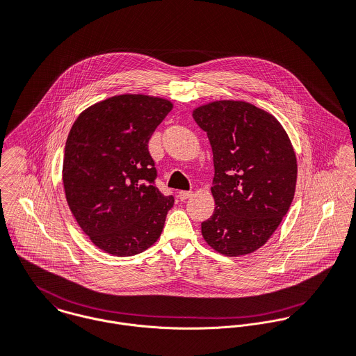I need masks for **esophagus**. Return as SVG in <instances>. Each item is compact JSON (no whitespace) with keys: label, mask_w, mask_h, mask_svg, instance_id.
Masks as SVG:
<instances>
[{"label":"esophagus","mask_w":356,"mask_h":356,"mask_svg":"<svg viewBox=\"0 0 356 356\" xmlns=\"http://www.w3.org/2000/svg\"><path fill=\"white\" fill-rule=\"evenodd\" d=\"M192 196H193V192H192V191H181L179 195H178V197H179L181 200H186V199H189V197H192Z\"/></svg>","instance_id":"obj_1"}]
</instances>
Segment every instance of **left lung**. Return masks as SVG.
I'll list each match as a JSON object with an SVG mask.
<instances>
[{
  "label": "left lung",
  "mask_w": 356,
  "mask_h": 356,
  "mask_svg": "<svg viewBox=\"0 0 356 356\" xmlns=\"http://www.w3.org/2000/svg\"><path fill=\"white\" fill-rule=\"evenodd\" d=\"M192 116L214 157V214L202 224L207 244L227 257L262 247L294 199L297 159L275 116L244 101H214Z\"/></svg>",
  "instance_id": "1"
}]
</instances>
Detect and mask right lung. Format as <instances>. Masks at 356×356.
I'll return each instance as SVG.
<instances>
[{
    "instance_id": "obj_1",
    "label": "right lung",
    "mask_w": 356,
    "mask_h": 356,
    "mask_svg": "<svg viewBox=\"0 0 356 356\" xmlns=\"http://www.w3.org/2000/svg\"><path fill=\"white\" fill-rule=\"evenodd\" d=\"M172 102L143 94L115 95L83 111L67 135L62 179L79 227L108 254L129 257L161 235L172 196L153 185L147 143Z\"/></svg>"
}]
</instances>
